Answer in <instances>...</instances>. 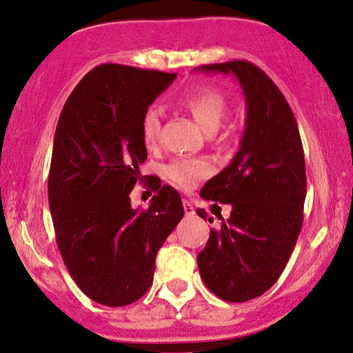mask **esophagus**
Wrapping results in <instances>:
<instances>
[{
    "label": "esophagus",
    "mask_w": 353,
    "mask_h": 353,
    "mask_svg": "<svg viewBox=\"0 0 353 353\" xmlns=\"http://www.w3.org/2000/svg\"><path fill=\"white\" fill-rule=\"evenodd\" d=\"M184 212H185V215H188V217H190V215L195 214L194 205L189 201H185V199H184Z\"/></svg>",
    "instance_id": "34e87169"
}]
</instances>
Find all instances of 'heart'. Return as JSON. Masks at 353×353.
I'll use <instances>...</instances> for the list:
<instances>
[{
  "instance_id": "b5f03b06",
  "label": "heart",
  "mask_w": 353,
  "mask_h": 353,
  "mask_svg": "<svg viewBox=\"0 0 353 353\" xmlns=\"http://www.w3.org/2000/svg\"><path fill=\"white\" fill-rule=\"evenodd\" d=\"M182 105L192 113L194 120L202 126L207 133H215L222 125L227 113V97L217 88H199L184 97ZM143 138L146 144H154L161 131V112L158 108H150L143 117L141 123ZM210 168L202 159H177L165 168V176L174 184L182 189H190L195 182L209 174Z\"/></svg>"
}]
</instances>
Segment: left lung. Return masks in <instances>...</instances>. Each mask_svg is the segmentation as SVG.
<instances>
[{
	"label": "left lung",
	"instance_id": "1",
	"mask_svg": "<svg viewBox=\"0 0 353 353\" xmlns=\"http://www.w3.org/2000/svg\"><path fill=\"white\" fill-rule=\"evenodd\" d=\"M197 70L233 74L245 95L239 151L201 190L205 201L230 203V217H220L197 254L205 286L220 299L245 303L278 281L298 241L305 201L303 143L291 107L260 67L232 61ZM197 215L205 219L207 212L197 209Z\"/></svg>",
	"mask_w": 353,
	"mask_h": 353
}]
</instances>
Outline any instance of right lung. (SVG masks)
Wrapping results in <instances>:
<instances>
[{
    "label": "right lung",
    "instance_id": "add662e5",
    "mask_svg": "<svg viewBox=\"0 0 353 353\" xmlns=\"http://www.w3.org/2000/svg\"><path fill=\"white\" fill-rule=\"evenodd\" d=\"M174 80L101 63L70 93L55 128L48 192L59 252L80 290L110 307L146 294L156 254L184 217L179 192L159 177L148 182L156 192L148 209L130 199L148 158L143 117Z\"/></svg>",
    "mask_w": 353,
    "mask_h": 353
}]
</instances>
